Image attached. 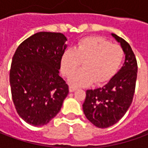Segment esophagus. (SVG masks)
<instances>
[{
	"label": "esophagus",
	"mask_w": 148,
	"mask_h": 148,
	"mask_svg": "<svg viewBox=\"0 0 148 148\" xmlns=\"http://www.w3.org/2000/svg\"><path fill=\"white\" fill-rule=\"evenodd\" d=\"M76 90H77V88L72 86H71L69 87V90H70V92H71V93H72V92H74V91H75Z\"/></svg>",
	"instance_id": "obj_1"
}]
</instances>
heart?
Returning a JSON list of instances; mask_svg holds the SVG:
<instances>
[{"mask_svg":"<svg viewBox=\"0 0 148 148\" xmlns=\"http://www.w3.org/2000/svg\"><path fill=\"white\" fill-rule=\"evenodd\" d=\"M124 51L120 46L112 45L102 37H86L81 39L74 49H67L62 55L60 66L62 74L71 77L80 67L84 68L70 79L75 86H88L95 81L105 83L113 77L121 66Z\"/></svg>","mask_w":148,"mask_h":148,"instance_id":"1","label":"heart"}]
</instances>
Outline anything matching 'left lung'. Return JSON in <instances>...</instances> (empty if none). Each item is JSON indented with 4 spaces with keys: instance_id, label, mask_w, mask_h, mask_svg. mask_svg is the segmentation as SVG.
<instances>
[{
    "instance_id": "1",
    "label": "left lung",
    "mask_w": 148,
    "mask_h": 148,
    "mask_svg": "<svg viewBox=\"0 0 148 148\" xmlns=\"http://www.w3.org/2000/svg\"><path fill=\"white\" fill-rule=\"evenodd\" d=\"M125 55L123 66L102 87L88 90L82 107L86 118L96 127L106 128L123 117L132 102L137 77V62L130 45L112 34Z\"/></svg>"
}]
</instances>
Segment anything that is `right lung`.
I'll list each match as a JSON object with an SVG mask.
<instances>
[{
	"mask_svg": "<svg viewBox=\"0 0 148 148\" xmlns=\"http://www.w3.org/2000/svg\"><path fill=\"white\" fill-rule=\"evenodd\" d=\"M66 41L63 34L40 32L21 42L15 52L9 74L12 98L27 124H48L69 93L58 71Z\"/></svg>",
	"mask_w": 148,
	"mask_h": 148,
	"instance_id": "right-lung-1",
	"label": "right lung"
}]
</instances>
